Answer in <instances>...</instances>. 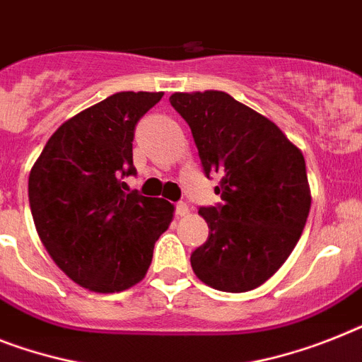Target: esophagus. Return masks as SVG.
<instances>
[{"label": "esophagus", "instance_id": "obj_1", "mask_svg": "<svg viewBox=\"0 0 362 362\" xmlns=\"http://www.w3.org/2000/svg\"><path fill=\"white\" fill-rule=\"evenodd\" d=\"M175 214L177 216H187L188 214V205L185 202H179L175 203Z\"/></svg>", "mask_w": 362, "mask_h": 362}]
</instances>
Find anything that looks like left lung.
<instances>
[{"mask_svg": "<svg viewBox=\"0 0 362 362\" xmlns=\"http://www.w3.org/2000/svg\"><path fill=\"white\" fill-rule=\"evenodd\" d=\"M170 103L192 131L205 175H220L222 203L199 207L211 231L190 255L194 274L216 291H253L281 268L305 228V159L274 122L226 92H175Z\"/></svg>", "mask_w": 362, "mask_h": 362, "instance_id": "8db88e82", "label": "left lung"}]
</instances>
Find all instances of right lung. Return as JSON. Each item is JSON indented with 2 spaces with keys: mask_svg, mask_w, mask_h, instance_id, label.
Returning <instances> with one entry per match:
<instances>
[{
  "mask_svg": "<svg viewBox=\"0 0 362 362\" xmlns=\"http://www.w3.org/2000/svg\"><path fill=\"white\" fill-rule=\"evenodd\" d=\"M163 92H118L88 107L47 140L29 174L38 237L71 281L120 292L142 281L174 205L122 181L134 175L139 120Z\"/></svg>",
  "mask_w": 362,
  "mask_h": 362,
  "instance_id": "add662e5",
  "label": "right lung"
}]
</instances>
